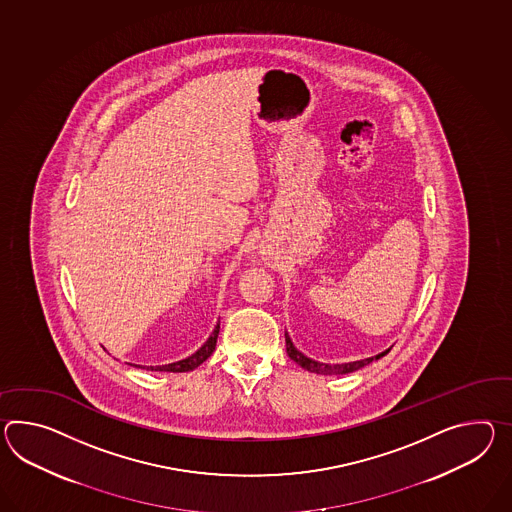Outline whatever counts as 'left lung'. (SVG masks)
<instances>
[{
    "instance_id": "obj_1",
    "label": "left lung",
    "mask_w": 512,
    "mask_h": 512,
    "mask_svg": "<svg viewBox=\"0 0 512 512\" xmlns=\"http://www.w3.org/2000/svg\"><path fill=\"white\" fill-rule=\"evenodd\" d=\"M285 342H287L288 357H290L292 361L296 362V364H300L303 370L312 372V374H351V372H355V370H361V368H364L366 364H370L372 361L381 359L383 355H387L388 351H390V348L385 349V351L377 353L375 357H368V359H361V361L342 362V364H327V362L314 361L311 357L303 355L300 349L294 346V342H292V338L288 337V333H285Z\"/></svg>"
}]
</instances>
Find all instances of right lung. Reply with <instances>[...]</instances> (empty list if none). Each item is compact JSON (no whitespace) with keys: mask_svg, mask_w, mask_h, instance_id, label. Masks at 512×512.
I'll list each match as a JSON object with an SVG mask.
<instances>
[{"mask_svg":"<svg viewBox=\"0 0 512 512\" xmlns=\"http://www.w3.org/2000/svg\"><path fill=\"white\" fill-rule=\"evenodd\" d=\"M218 333H220V322L214 325V331H212L211 337L205 340V344H203L198 351H194L190 357L183 359V361L170 362V364H163V366H140V364H138V368H146V370H151V372H174V374H179V372H192L194 368L200 366L201 362H205L211 357L214 346H216ZM135 366H137V364H135Z\"/></svg>","mask_w":512,"mask_h":512,"instance_id":"1","label":"right lung"}]
</instances>
